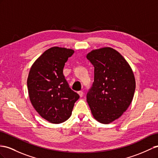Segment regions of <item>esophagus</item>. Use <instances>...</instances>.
Segmentation results:
<instances>
[{"label": "esophagus", "instance_id": "34e87169", "mask_svg": "<svg viewBox=\"0 0 158 158\" xmlns=\"http://www.w3.org/2000/svg\"><path fill=\"white\" fill-rule=\"evenodd\" d=\"M78 94L79 95V96L81 97V98H82V97L83 96V91H79L78 92Z\"/></svg>", "mask_w": 158, "mask_h": 158}]
</instances>
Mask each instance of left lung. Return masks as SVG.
Instances as JSON below:
<instances>
[{"mask_svg":"<svg viewBox=\"0 0 158 158\" xmlns=\"http://www.w3.org/2000/svg\"><path fill=\"white\" fill-rule=\"evenodd\" d=\"M87 59L94 67V82L87 102L97 121L110 123L120 118L132 102L134 75L123 56L111 47L93 50Z\"/></svg>","mask_w":158,"mask_h":158,"instance_id":"left-lung-1","label":"left lung"}]
</instances>
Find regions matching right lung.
Masks as SVG:
<instances>
[{
    "label": "right lung",
    "mask_w": 158,
    "mask_h": 158,
    "mask_svg": "<svg viewBox=\"0 0 158 158\" xmlns=\"http://www.w3.org/2000/svg\"><path fill=\"white\" fill-rule=\"evenodd\" d=\"M71 48L53 47L44 51L32 65L27 79L30 101L35 110L50 123L58 124L71 115L79 95L73 91L63 71Z\"/></svg>",
    "instance_id": "1"
}]
</instances>
